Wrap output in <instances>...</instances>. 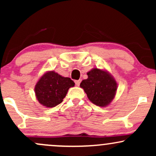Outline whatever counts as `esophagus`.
Wrapping results in <instances>:
<instances>
[{
  "mask_svg": "<svg viewBox=\"0 0 156 156\" xmlns=\"http://www.w3.org/2000/svg\"><path fill=\"white\" fill-rule=\"evenodd\" d=\"M80 82H81V80H76V81H75V83H76V85L78 87V86L80 85Z\"/></svg>",
  "mask_w": 156,
  "mask_h": 156,
  "instance_id": "1",
  "label": "esophagus"
}]
</instances>
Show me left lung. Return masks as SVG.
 Listing matches in <instances>:
<instances>
[{
  "label": "left lung",
  "mask_w": 156,
  "mask_h": 156,
  "mask_svg": "<svg viewBox=\"0 0 156 156\" xmlns=\"http://www.w3.org/2000/svg\"><path fill=\"white\" fill-rule=\"evenodd\" d=\"M88 78L83 80L80 87L83 89L89 100L101 107L109 105L114 98L117 83L110 73L98 68L87 73Z\"/></svg>",
  "instance_id": "left-lung-1"
}]
</instances>
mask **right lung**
<instances>
[{
	"instance_id": "add662e5",
	"label": "right lung",
	"mask_w": 156,
	"mask_h": 156,
	"mask_svg": "<svg viewBox=\"0 0 156 156\" xmlns=\"http://www.w3.org/2000/svg\"><path fill=\"white\" fill-rule=\"evenodd\" d=\"M75 83L69 78L62 77L54 71H49L39 78L35 86V94L40 104L53 108L60 104Z\"/></svg>"
}]
</instances>
